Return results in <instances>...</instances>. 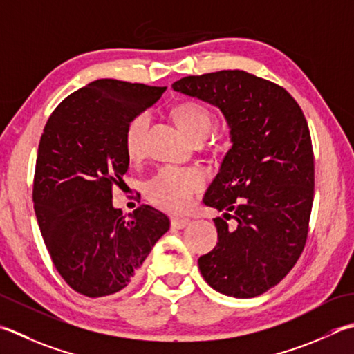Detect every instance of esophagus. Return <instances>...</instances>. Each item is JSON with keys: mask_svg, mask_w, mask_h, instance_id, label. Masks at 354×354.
<instances>
[{"mask_svg": "<svg viewBox=\"0 0 354 354\" xmlns=\"http://www.w3.org/2000/svg\"><path fill=\"white\" fill-rule=\"evenodd\" d=\"M171 228L173 230H183L187 225H190V219H179V218H173L171 219Z\"/></svg>", "mask_w": 354, "mask_h": 354, "instance_id": "esophagus-1", "label": "esophagus"}]
</instances>
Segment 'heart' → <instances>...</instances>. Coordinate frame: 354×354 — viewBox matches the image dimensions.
<instances>
[{
	"label": "heart",
	"instance_id": "heart-1",
	"mask_svg": "<svg viewBox=\"0 0 354 354\" xmlns=\"http://www.w3.org/2000/svg\"><path fill=\"white\" fill-rule=\"evenodd\" d=\"M176 121L193 141L204 140L214 126V116L199 102H183L173 110ZM150 124L149 112L138 113L127 124L126 151L131 159H140L145 151V138ZM203 175L193 169L162 167L145 187L147 198L159 209L170 213H184L192 207L195 193L203 187Z\"/></svg>",
	"mask_w": 354,
	"mask_h": 354
}]
</instances>
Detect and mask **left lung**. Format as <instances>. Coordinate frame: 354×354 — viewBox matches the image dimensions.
<instances>
[{"mask_svg":"<svg viewBox=\"0 0 354 354\" xmlns=\"http://www.w3.org/2000/svg\"><path fill=\"white\" fill-rule=\"evenodd\" d=\"M171 88L218 107L232 147L204 204L218 244L201 256L204 281L225 296L254 297L279 283L304 250L315 195V159L301 107L286 88L244 71L187 76Z\"/></svg>","mask_w":354,"mask_h":354,"instance_id":"1","label":"left lung"}]
</instances>
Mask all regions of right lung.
I'll return each instance as SVG.
<instances>
[{"instance_id": "add662e5", "label": "right lung", "mask_w": 354, "mask_h": 354, "mask_svg": "<svg viewBox=\"0 0 354 354\" xmlns=\"http://www.w3.org/2000/svg\"><path fill=\"white\" fill-rule=\"evenodd\" d=\"M167 87L96 80L55 109L41 135L33 209L48 254L75 292L102 297L133 283L151 247L170 228L141 205L127 216L113 185L129 170L127 124Z\"/></svg>"}]
</instances>
